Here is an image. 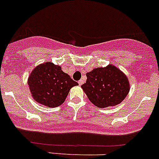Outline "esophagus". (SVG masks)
<instances>
[{
    "mask_svg": "<svg viewBox=\"0 0 159 159\" xmlns=\"http://www.w3.org/2000/svg\"><path fill=\"white\" fill-rule=\"evenodd\" d=\"M83 83H84L83 80H80V81H78V84H79V86H82Z\"/></svg>",
    "mask_w": 159,
    "mask_h": 159,
    "instance_id": "esophagus-1",
    "label": "esophagus"
}]
</instances>
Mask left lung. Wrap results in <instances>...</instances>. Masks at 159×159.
<instances>
[{
  "instance_id": "1",
  "label": "left lung",
  "mask_w": 159,
  "mask_h": 159,
  "mask_svg": "<svg viewBox=\"0 0 159 159\" xmlns=\"http://www.w3.org/2000/svg\"><path fill=\"white\" fill-rule=\"evenodd\" d=\"M86 77L82 88L90 102L100 108L120 103L130 90L128 77L112 65L93 69Z\"/></svg>"
}]
</instances>
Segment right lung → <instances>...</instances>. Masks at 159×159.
<instances>
[{"label": "right lung", "mask_w": 159, "mask_h": 159, "mask_svg": "<svg viewBox=\"0 0 159 159\" xmlns=\"http://www.w3.org/2000/svg\"><path fill=\"white\" fill-rule=\"evenodd\" d=\"M28 85L36 102L56 107L65 102L70 89L78 83L64 73L61 66L46 62L33 69L28 77Z\"/></svg>", "instance_id": "add662e5"}]
</instances>
